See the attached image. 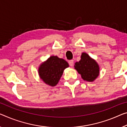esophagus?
Returning a JSON list of instances; mask_svg holds the SVG:
<instances>
[{
    "label": "esophagus",
    "instance_id": "esophagus-1",
    "mask_svg": "<svg viewBox=\"0 0 127 127\" xmlns=\"http://www.w3.org/2000/svg\"><path fill=\"white\" fill-rule=\"evenodd\" d=\"M69 65L70 66H73V65H74V61H73V60H70V61H69Z\"/></svg>",
    "mask_w": 127,
    "mask_h": 127
}]
</instances>
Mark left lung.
<instances>
[{
  "label": "left lung",
  "instance_id": "8db88e82",
  "mask_svg": "<svg viewBox=\"0 0 127 127\" xmlns=\"http://www.w3.org/2000/svg\"><path fill=\"white\" fill-rule=\"evenodd\" d=\"M74 69L81 74L82 78L87 82L94 81L100 73L97 62L85 52L82 53L81 60L75 63Z\"/></svg>",
  "mask_w": 127,
  "mask_h": 127
}]
</instances>
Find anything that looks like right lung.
<instances>
[{"mask_svg": "<svg viewBox=\"0 0 127 127\" xmlns=\"http://www.w3.org/2000/svg\"><path fill=\"white\" fill-rule=\"evenodd\" d=\"M69 66V64L65 60L56 56H52L39 66V77L46 85L55 86L63 74L64 70Z\"/></svg>", "mask_w": 127, "mask_h": 127, "instance_id": "obj_1", "label": "right lung"}]
</instances>
